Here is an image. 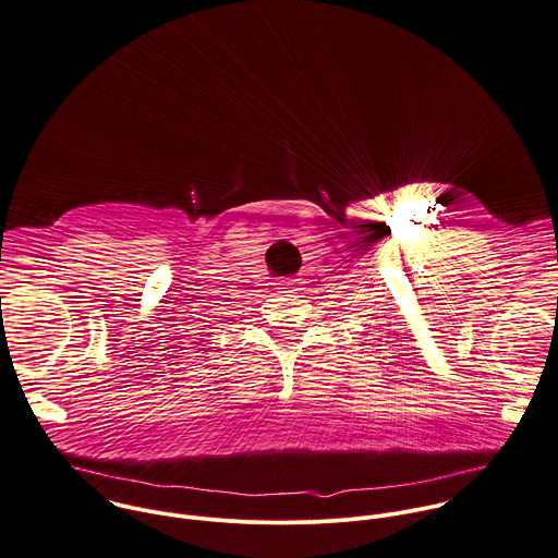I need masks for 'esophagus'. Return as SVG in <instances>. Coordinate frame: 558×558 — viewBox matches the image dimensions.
I'll return each mask as SVG.
<instances>
[{
  "mask_svg": "<svg viewBox=\"0 0 558 558\" xmlns=\"http://www.w3.org/2000/svg\"><path fill=\"white\" fill-rule=\"evenodd\" d=\"M300 287H302L300 280H282L278 289H280L282 293H295V291H300Z\"/></svg>",
  "mask_w": 558,
  "mask_h": 558,
  "instance_id": "obj_1",
  "label": "esophagus"
}]
</instances>
